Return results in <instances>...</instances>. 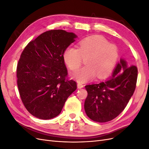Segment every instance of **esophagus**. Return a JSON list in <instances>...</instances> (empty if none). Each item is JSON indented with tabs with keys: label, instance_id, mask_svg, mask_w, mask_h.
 Listing matches in <instances>:
<instances>
[{
	"label": "esophagus",
	"instance_id": "1",
	"mask_svg": "<svg viewBox=\"0 0 149 149\" xmlns=\"http://www.w3.org/2000/svg\"><path fill=\"white\" fill-rule=\"evenodd\" d=\"M77 86H78V89L83 88L84 87V85H83V84H82L81 83H78Z\"/></svg>",
	"mask_w": 149,
	"mask_h": 149
}]
</instances>
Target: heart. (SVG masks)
<instances>
[{
  "label": "heart",
  "instance_id": "1",
  "mask_svg": "<svg viewBox=\"0 0 149 149\" xmlns=\"http://www.w3.org/2000/svg\"><path fill=\"white\" fill-rule=\"evenodd\" d=\"M86 66L72 74L73 78L79 83H85L94 79L107 77L113 70L118 59V50L114 45L100 36H90L79 43L78 48H68L63 55L66 65L72 71L77 70L82 63Z\"/></svg>",
  "mask_w": 149,
  "mask_h": 149
}]
</instances>
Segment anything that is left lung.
I'll return each mask as SVG.
<instances>
[{"label":"left lung","instance_id":"left-lung-1","mask_svg":"<svg viewBox=\"0 0 149 149\" xmlns=\"http://www.w3.org/2000/svg\"><path fill=\"white\" fill-rule=\"evenodd\" d=\"M137 68L124 59L117 64L112 76L99 84L85 86L88 96L86 114L91 120L106 123L116 118L127 106L136 87Z\"/></svg>","mask_w":149,"mask_h":149}]
</instances>
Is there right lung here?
Here are the masks:
<instances>
[{"instance_id": "obj_1", "label": "right lung", "mask_w": 149, "mask_h": 149, "mask_svg": "<svg viewBox=\"0 0 149 149\" xmlns=\"http://www.w3.org/2000/svg\"><path fill=\"white\" fill-rule=\"evenodd\" d=\"M77 35L63 30L45 31L22 52L17 67V85L22 102L30 113L41 119L55 118L77 88L67 79L63 59L66 49Z\"/></svg>"}]
</instances>
